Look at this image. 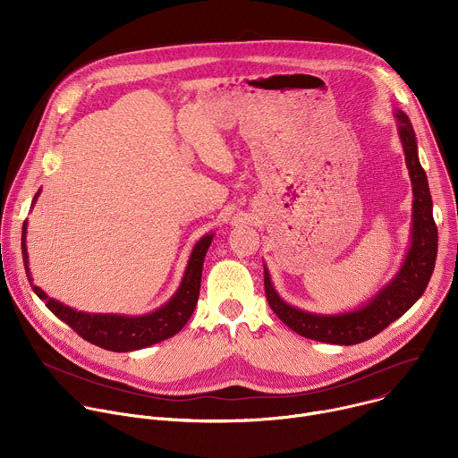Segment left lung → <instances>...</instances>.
Wrapping results in <instances>:
<instances>
[{
  "instance_id": "8db88e82",
  "label": "left lung",
  "mask_w": 458,
  "mask_h": 458,
  "mask_svg": "<svg viewBox=\"0 0 458 458\" xmlns=\"http://www.w3.org/2000/svg\"><path fill=\"white\" fill-rule=\"evenodd\" d=\"M395 117L413 186L411 246L399 274L362 308L348 313L320 315L286 304L276 292L270 274L265 268V292L270 308L288 328L306 339L341 346L364 343L403 317L422 297L431 279L438 248V233L433 221V201L426 172L419 161L411 121L401 110L395 112Z\"/></svg>"
}]
</instances>
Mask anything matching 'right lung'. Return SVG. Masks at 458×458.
<instances>
[{
	"mask_svg": "<svg viewBox=\"0 0 458 458\" xmlns=\"http://www.w3.org/2000/svg\"><path fill=\"white\" fill-rule=\"evenodd\" d=\"M39 191L34 195L32 205L36 203ZM25 239H27V223L23 225L21 251H23L25 272L32 284ZM212 239H214V233H208L201 237L199 242L193 246L182 281L177 292L174 293V297L165 306L147 315L128 317V315H112V313L76 311L74 308L64 306L55 299L48 297L39 286L32 284V290L57 318L67 322L71 328L85 341L110 352L141 350L175 335L177 332H181L182 326L191 317L195 304H198V299H199L203 263H205V255L212 244Z\"/></svg>",
	"mask_w": 458,
	"mask_h": 458,
	"instance_id": "obj_1",
	"label": "right lung"
}]
</instances>
